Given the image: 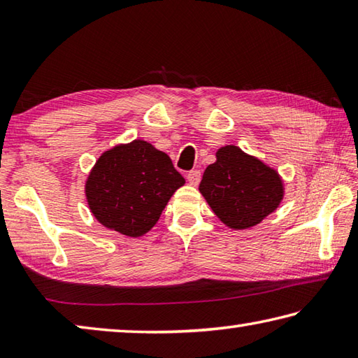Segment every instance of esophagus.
Instances as JSON below:
<instances>
[{
  "label": "esophagus",
  "mask_w": 358,
  "mask_h": 358,
  "mask_svg": "<svg viewBox=\"0 0 358 358\" xmlns=\"http://www.w3.org/2000/svg\"><path fill=\"white\" fill-rule=\"evenodd\" d=\"M187 181H189L192 186H197L199 181H201V171H191L187 173Z\"/></svg>",
  "instance_id": "34e87169"
}]
</instances>
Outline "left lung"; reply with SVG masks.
Listing matches in <instances>:
<instances>
[{"label":"left lung","mask_w":358,"mask_h":358,"mask_svg":"<svg viewBox=\"0 0 358 358\" xmlns=\"http://www.w3.org/2000/svg\"><path fill=\"white\" fill-rule=\"evenodd\" d=\"M199 191L222 224L245 230L280 207L284 181L262 159L235 145H224L216 151V161L205 169Z\"/></svg>","instance_id":"1"}]
</instances>
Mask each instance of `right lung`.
I'll return each mask as SVG.
<instances>
[{
	"mask_svg": "<svg viewBox=\"0 0 358 358\" xmlns=\"http://www.w3.org/2000/svg\"><path fill=\"white\" fill-rule=\"evenodd\" d=\"M185 183L164 151L136 138L98 157L85 181V197L102 226L137 238L153 229Z\"/></svg>",
	"mask_w": 358,
	"mask_h": 358,
	"instance_id": "1",
	"label": "right lung"
}]
</instances>
